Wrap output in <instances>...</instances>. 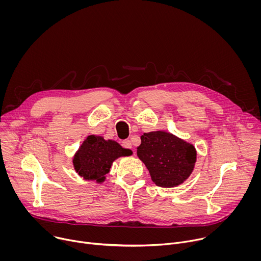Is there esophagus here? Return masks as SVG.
Returning a JSON list of instances; mask_svg holds the SVG:
<instances>
[{"mask_svg":"<svg viewBox=\"0 0 261 261\" xmlns=\"http://www.w3.org/2000/svg\"><path fill=\"white\" fill-rule=\"evenodd\" d=\"M122 146H123L124 148H128V150H132V143H131V141H130V140H128V139L123 140V142H122ZM133 154H135V153H134V151H133Z\"/></svg>","mask_w":261,"mask_h":261,"instance_id":"34e87169","label":"esophagus"}]
</instances>
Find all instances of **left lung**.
<instances>
[{"label":"left lung","mask_w":261,"mask_h":261,"mask_svg":"<svg viewBox=\"0 0 261 261\" xmlns=\"http://www.w3.org/2000/svg\"><path fill=\"white\" fill-rule=\"evenodd\" d=\"M140 139L137 156L157 186L174 187L189 177L196 162L192 144L163 131L144 133Z\"/></svg>","instance_id":"left-lung-1"}]
</instances>
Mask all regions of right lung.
Listing matches in <instances>:
<instances>
[{
    "instance_id": "add662e5",
    "label": "right lung",
    "mask_w": 261,
    "mask_h": 261,
    "mask_svg": "<svg viewBox=\"0 0 261 261\" xmlns=\"http://www.w3.org/2000/svg\"><path fill=\"white\" fill-rule=\"evenodd\" d=\"M132 152L123 148L115 140H104L103 137L89 136L73 159L76 172L86 179L104 180V175L109 171L117 158L129 156Z\"/></svg>"
}]
</instances>
